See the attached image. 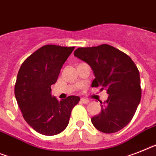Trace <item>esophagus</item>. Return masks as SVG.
Masks as SVG:
<instances>
[{
	"instance_id": "obj_1",
	"label": "esophagus",
	"mask_w": 156,
	"mask_h": 156,
	"mask_svg": "<svg viewBox=\"0 0 156 156\" xmlns=\"http://www.w3.org/2000/svg\"><path fill=\"white\" fill-rule=\"evenodd\" d=\"M80 102L83 103V104H88V103H89V100H86V99L81 98L80 99Z\"/></svg>"
}]
</instances>
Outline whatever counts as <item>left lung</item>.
<instances>
[{
    "instance_id": "left-lung-1",
    "label": "left lung",
    "mask_w": 156,
    "mask_h": 156,
    "mask_svg": "<svg viewBox=\"0 0 156 156\" xmlns=\"http://www.w3.org/2000/svg\"><path fill=\"white\" fill-rule=\"evenodd\" d=\"M74 56L92 68V87L100 86L108 94L101 112L91 119L94 127L104 133L121 130L132 120L141 99L140 72L133 60L108 44L79 48Z\"/></svg>"
}]
</instances>
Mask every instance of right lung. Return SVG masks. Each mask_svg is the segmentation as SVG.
Listing matches in <instances>:
<instances>
[{
	"instance_id": "1",
	"label": "right lung",
	"mask_w": 156,
	"mask_h": 156,
	"mask_svg": "<svg viewBox=\"0 0 156 156\" xmlns=\"http://www.w3.org/2000/svg\"><path fill=\"white\" fill-rule=\"evenodd\" d=\"M74 48L43 46L24 60L18 72L15 84L18 106L29 125L44 136L63 132L69 124L72 110L80 100L70 96L59 101L51 92V85L56 82Z\"/></svg>"
}]
</instances>
